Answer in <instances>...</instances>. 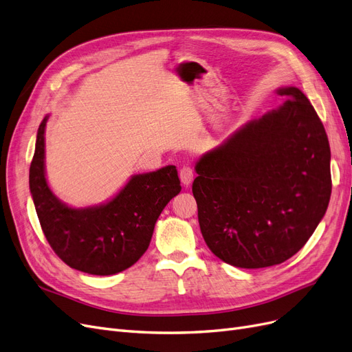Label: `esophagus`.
<instances>
[{"label": "esophagus", "instance_id": "1", "mask_svg": "<svg viewBox=\"0 0 352 352\" xmlns=\"http://www.w3.org/2000/svg\"><path fill=\"white\" fill-rule=\"evenodd\" d=\"M179 179H181V183H183L186 187H188L192 183L194 174H192V169L188 165H184L183 168L179 169Z\"/></svg>", "mask_w": 352, "mask_h": 352}]
</instances>
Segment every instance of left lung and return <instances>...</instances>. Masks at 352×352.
Returning a JSON list of instances; mask_svg holds the SVG:
<instances>
[{
  "label": "left lung",
  "instance_id": "obj_1",
  "mask_svg": "<svg viewBox=\"0 0 352 352\" xmlns=\"http://www.w3.org/2000/svg\"><path fill=\"white\" fill-rule=\"evenodd\" d=\"M283 106L201 156L192 194L201 235L233 267L264 268L300 251L328 209L331 148L307 97L278 89Z\"/></svg>",
  "mask_w": 352,
  "mask_h": 352
}]
</instances>
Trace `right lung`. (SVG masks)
<instances>
[{
  "mask_svg": "<svg viewBox=\"0 0 352 352\" xmlns=\"http://www.w3.org/2000/svg\"><path fill=\"white\" fill-rule=\"evenodd\" d=\"M38 126L29 184L50 248L62 261L93 276L117 274L146 252L153 228L168 201L181 191L177 168L130 178L106 204L71 209L50 191L45 177V127Z\"/></svg>",
  "mask_w": 352,
  "mask_h": 352,
  "instance_id": "right-lung-1",
  "label": "right lung"
}]
</instances>
